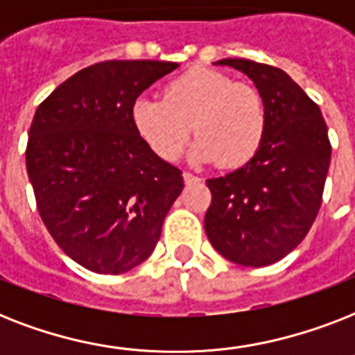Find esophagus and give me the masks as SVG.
Masks as SVG:
<instances>
[{"mask_svg":"<svg viewBox=\"0 0 355 355\" xmlns=\"http://www.w3.org/2000/svg\"><path fill=\"white\" fill-rule=\"evenodd\" d=\"M182 177H184V182L186 184H193V182H199L200 180L197 175H193V173H189V171H184Z\"/></svg>","mask_w":355,"mask_h":355,"instance_id":"esophagus-1","label":"esophagus"}]
</instances>
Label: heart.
I'll return each instance as SVG.
<instances>
[{"label":"heart","mask_w":355,"mask_h":355,"mask_svg":"<svg viewBox=\"0 0 355 355\" xmlns=\"http://www.w3.org/2000/svg\"><path fill=\"white\" fill-rule=\"evenodd\" d=\"M132 123L139 138L164 160H175L188 145L193 155L223 167L247 164L263 141L267 110L261 92L247 80L208 68L188 69L167 83L162 97L134 103Z\"/></svg>","instance_id":"1"}]
</instances>
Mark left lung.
<instances>
[{
  "mask_svg": "<svg viewBox=\"0 0 355 355\" xmlns=\"http://www.w3.org/2000/svg\"><path fill=\"white\" fill-rule=\"evenodd\" d=\"M216 64L254 80L267 128L247 166L206 180V236L234 263L265 267L297 248L319 214L331 156L328 127L319 105L280 68L247 58Z\"/></svg>",
  "mask_w": 355,
  "mask_h": 355,
  "instance_id": "1",
  "label": "left lung"
}]
</instances>
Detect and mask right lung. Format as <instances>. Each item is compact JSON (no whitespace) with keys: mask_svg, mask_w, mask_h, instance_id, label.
I'll use <instances>...</instances> for the list:
<instances>
[{"mask_svg":"<svg viewBox=\"0 0 355 355\" xmlns=\"http://www.w3.org/2000/svg\"><path fill=\"white\" fill-rule=\"evenodd\" d=\"M178 68L158 60H105L80 69L36 108L25 164L47 232L69 258L121 275L155 250L182 171L139 138V94Z\"/></svg>","mask_w":355,"mask_h":355,"instance_id":"obj_1","label":"right lung"}]
</instances>
